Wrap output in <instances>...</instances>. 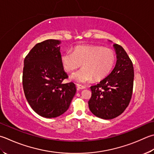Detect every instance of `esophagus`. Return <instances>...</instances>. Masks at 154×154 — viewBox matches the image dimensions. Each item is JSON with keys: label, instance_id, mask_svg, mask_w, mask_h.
<instances>
[{"label": "esophagus", "instance_id": "esophagus-1", "mask_svg": "<svg viewBox=\"0 0 154 154\" xmlns=\"http://www.w3.org/2000/svg\"><path fill=\"white\" fill-rule=\"evenodd\" d=\"M76 87H77V89L78 90H83V89H85L86 88V87L85 86L80 85H77Z\"/></svg>", "mask_w": 154, "mask_h": 154}]
</instances>
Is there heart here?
Returning a JSON list of instances; mask_svg holds the SVG:
<instances>
[{"label":"heart","instance_id":"b5f03b06","mask_svg":"<svg viewBox=\"0 0 154 154\" xmlns=\"http://www.w3.org/2000/svg\"><path fill=\"white\" fill-rule=\"evenodd\" d=\"M115 55L111 49L98 45H77L72 52L61 56V63L66 72L76 70L82 63L83 68L72 75L70 79L78 84H86L106 76L114 66Z\"/></svg>","mask_w":154,"mask_h":154}]
</instances>
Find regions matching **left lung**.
I'll list each match as a JSON object with an SVG mask.
<instances>
[{
  "label": "left lung",
  "instance_id": "1",
  "mask_svg": "<svg viewBox=\"0 0 154 154\" xmlns=\"http://www.w3.org/2000/svg\"><path fill=\"white\" fill-rule=\"evenodd\" d=\"M117 62L111 74L91 87L88 106L93 115L112 119L122 114L131 100L134 70L131 60L121 45L113 44Z\"/></svg>",
  "mask_w": 154,
  "mask_h": 154
}]
</instances>
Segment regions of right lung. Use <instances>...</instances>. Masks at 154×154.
I'll return each mask as SVG.
<instances>
[{"mask_svg": "<svg viewBox=\"0 0 154 154\" xmlns=\"http://www.w3.org/2000/svg\"><path fill=\"white\" fill-rule=\"evenodd\" d=\"M61 41L47 39L36 44L24 60L23 91L32 109L45 118L59 117L68 109L76 92L61 63Z\"/></svg>", "mask_w": 154, "mask_h": 154, "instance_id": "obj_1", "label": "right lung"}]
</instances>
